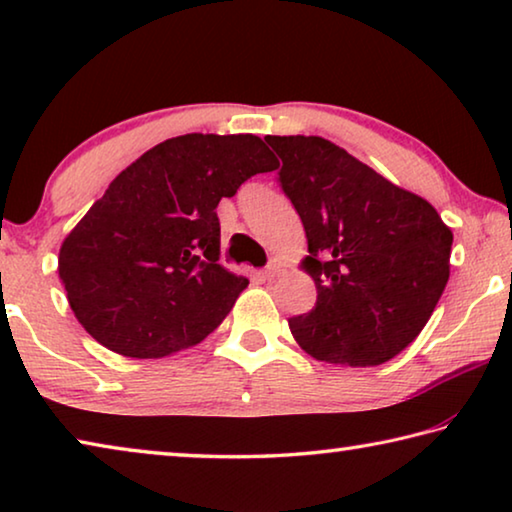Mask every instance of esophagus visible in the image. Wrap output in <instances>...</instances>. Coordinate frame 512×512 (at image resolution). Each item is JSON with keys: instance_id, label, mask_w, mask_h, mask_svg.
Segmentation results:
<instances>
[{"instance_id": "1", "label": "esophagus", "mask_w": 512, "mask_h": 512, "mask_svg": "<svg viewBox=\"0 0 512 512\" xmlns=\"http://www.w3.org/2000/svg\"><path fill=\"white\" fill-rule=\"evenodd\" d=\"M281 272H283V261H281V258H272V261L265 265L263 277L265 279H274V277H279Z\"/></svg>"}]
</instances>
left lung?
Instances as JSON below:
<instances>
[{
    "label": "left lung",
    "mask_w": 512,
    "mask_h": 512,
    "mask_svg": "<svg viewBox=\"0 0 512 512\" xmlns=\"http://www.w3.org/2000/svg\"><path fill=\"white\" fill-rule=\"evenodd\" d=\"M300 215L316 306L288 320L327 364L380 366L403 352L442 297L453 233L426 199L322 137H265Z\"/></svg>",
    "instance_id": "1"
}]
</instances>
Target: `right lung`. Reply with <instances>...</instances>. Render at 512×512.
Listing matches in <instances>:
<instances>
[{
    "instance_id": "1",
    "label": "right lung",
    "mask_w": 512,
    "mask_h": 512,
    "mask_svg": "<svg viewBox=\"0 0 512 512\" xmlns=\"http://www.w3.org/2000/svg\"><path fill=\"white\" fill-rule=\"evenodd\" d=\"M272 169L277 160L254 135L192 132L121 171L59 251V277L86 332L137 359L215 332L249 283L217 263V206Z\"/></svg>"
}]
</instances>
